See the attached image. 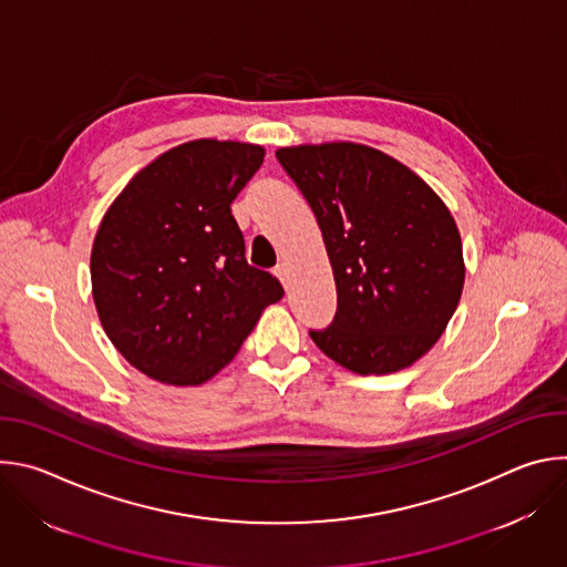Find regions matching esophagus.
Returning <instances> with one entry per match:
<instances>
[{
  "label": "esophagus",
  "mask_w": 567,
  "mask_h": 567,
  "mask_svg": "<svg viewBox=\"0 0 567 567\" xmlns=\"http://www.w3.org/2000/svg\"><path fill=\"white\" fill-rule=\"evenodd\" d=\"M274 274L278 276V280H280L282 285H287V276H289V271H287V267H285V265H278V267L274 269Z\"/></svg>",
  "instance_id": "esophagus-1"
}]
</instances>
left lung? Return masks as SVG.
<instances>
[{"label":"left lung","mask_w":567,"mask_h":567,"mask_svg":"<svg viewBox=\"0 0 567 567\" xmlns=\"http://www.w3.org/2000/svg\"><path fill=\"white\" fill-rule=\"evenodd\" d=\"M276 156L313 210L337 282V313L309 330L311 341L357 374L409 368L442 337L462 296L449 208L413 171L365 145H298Z\"/></svg>","instance_id":"1"}]
</instances>
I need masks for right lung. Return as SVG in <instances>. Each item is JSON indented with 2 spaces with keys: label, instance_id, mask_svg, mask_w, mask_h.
<instances>
[{
  "label": "right lung",
  "instance_id": "add662e5",
  "mask_svg": "<svg viewBox=\"0 0 567 567\" xmlns=\"http://www.w3.org/2000/svg\"><path fill=\"white\" fill-rule=\"evenodd\" d=\"M265 150L190 141L143 168L105 213L92 249V287L114 348L161 383L217 374L282 285L247 262L230 204Z\"/></svg>",
  "mask_w": 567,
  "mask_h": 567
}]
</instances>
